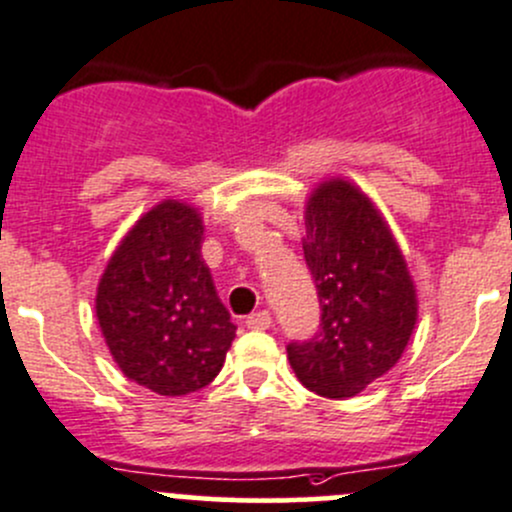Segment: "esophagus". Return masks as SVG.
<instances>
[{
  "instance_id": "34e87169",
  "label": "esophagus",
  "mask_w": 512,
  "mask_h": 512,
  "mask_svg": "<svg viewBox=\"0 0 512 512\" xmlns=\"http://www.w3.org/2000/svg\"><path fill=\"white\" fill-rule=\"evenodd\" d=\"M245 324L250 329H270L272 327V314L267 312V309H260V312L250 314Z\"/></svg>"
}]
</instances>
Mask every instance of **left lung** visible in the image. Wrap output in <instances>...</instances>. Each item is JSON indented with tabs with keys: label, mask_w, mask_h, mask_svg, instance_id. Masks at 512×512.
Instances as JSON below:
<instances>
[{
	"label": "left lung",
	"mask_w": 512,
	"mask_h": 512,
	"mask_svg": "<svg viewBox=\"0 0 512 512\" xmlns=\"http://www.w3.org/2000/svg\"><path fill=\"white\" fill-rule=\"evenodd\" d=\"M302 247L319 329L287 344L289 364L314 394L349 399L404 354L416 324L414 282L381 215L344 180L314 190Z\"/></svg>",
	"instance_id": "obj_1"
}]
</instances>
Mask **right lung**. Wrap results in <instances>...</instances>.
Segmentation results:
<instances>
[{
  "mask_svg": "<svg viewBox=\"0 0 512 512\" xmlns=\"http://www.w3.org/2000/svg\"><path fill=\"white\" fill-rule=\"evenodd\" d=\"M200 247V215L165 200L128 232L98 282L96 317L113 359L160 396L208 386L235 339Z\"/></svg>",
  "mask_w": 512,
  "mask_h": 512,
  "instance_id": "obj_1",
  "label": "right lung"
}]
</instances>
